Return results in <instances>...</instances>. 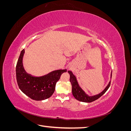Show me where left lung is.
<instances>
[{"label":"left lung","instance_id":"left-lung-1","mask_svg":"<svg viewBox=\"0 0 131 131\" xmlns=\"http://www.w3.org/2000/svg\"><path fill=\"white\" fill-rule=\"evenodd\" d=\"M68 72L70 74V82L71 83V84H72V93L73 96L76 100L80 102L90 103L97 100V99L100 98L106 92V91L109 88L110 85L111 81L109 82V84L106 87V88L104 90V91H102L101 93L96 95V96H89L88 95H87L84 92V91L79 87L78 84V82L77 81V79L73 74L72 72H71V71H68ZM112 74H111V78H112Z\"/></svg>","mask_w":131,"mask_h":131}]
</instances>
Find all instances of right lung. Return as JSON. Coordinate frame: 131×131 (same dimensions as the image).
Wrapping results in <instances>:
<instances>
[{
    "mask_svg": "<svg viewBox=\"0 0 131 131\" xmlns=\"http://www.w3.org/2000/svg\"><path fill=\"white\" fill-rule=\"evenodd\" d=\"M25 50L21 51L16 67V74L18 86L22 92L31 99L42 101L52 96L56 82L67 69L57 70L40 77H32L23 68L22 59Z\"/></svg>",
    "mask_w": 131,
    "mask_h": 131,
    "instance_id": "right-lung-1",
    "label": "right lung"
}]
</instances>
